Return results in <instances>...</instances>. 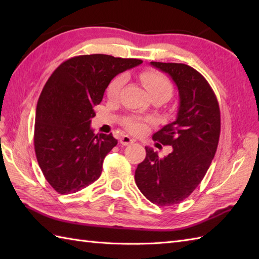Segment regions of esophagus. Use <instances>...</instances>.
I'll return each mask as SVG.
<instances>
[{
  "mask_svg": "<svg viewBox=\"0 0 259 259\" xmlns=\"http://www.w3.org/2000/svg\"><path fill=\"white\" fill-rule=\"evenodd\" d=\"M134 141L135 140L133 138H130L129 136H122L120 138V144L122 146H129L131 144H134Z\"/></svg>",
  "mask_w": 259,
  "mask_h": 259,
  "instance_id": "1",
  "label": "esophagus"
}]
</instances>
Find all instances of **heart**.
Listing matches in <instances>:
<instances>
[{
    "label": "heart",
    "mask_w": 259,
    "mask_h": 259,
    "mask_svg": "<svg viewBox=\"0 0 259 259\" xmlns=\"http://www.w3.org/2000/svg\"><path fill=\"white\" fill-rule=\"evenodd\" d=\"M140 79L149 95L153 92H160L168 98L170 96V93H171V84H170L169 80L160 73L152 72V71H147V72H144L140 75ZM124 81L125 76L123 74H119L110 82L107 90L108 97L110 99H115L119 96V92L121 90V88L124 84ZM124 125L126 129L131 131V133L140 134L145 131L147 123L145 120L133 118L126 120L124 122Z\"/></svg>",
    "instance_id": "obj_1"
}]
</instances>
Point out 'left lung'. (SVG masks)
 Masks as SVG:
<instances>
[{"instance_id": "left-lung-1", "label": "left lung", "mask_w": 259, "mask_h": 259, "mask_svg": "<svg viewBox=\"0 0 259 259\" xmlns=\"http://www.w3.org/2000/svg\"><path fill=\"white\" fill-rule=\"evenodd\" d=\"M170 76L178 90L179 104L175 121L152 138L172 147L159 158L146 147L145 160L136 169L139 190L158 206H171L186 199L205 177L217 150L221 112L216 96L203 76L183 63L150 62Z\"/></svg>"}]
</instances>
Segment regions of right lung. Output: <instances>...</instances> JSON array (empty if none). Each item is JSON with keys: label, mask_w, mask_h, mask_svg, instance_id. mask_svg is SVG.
<instances>
[{"label": "right lung", "mask_w": 259, "mask_h": 259, "mask_svg": "<svg viewBox=\"0 0 259 259\" xmlns=\"http://www.w3.org/2000/svg\"><path fill=\"white\" fill-rule=\"evenodd\" d=\"M141 60L90 54L69 59L51 74L38 98L35 155L43 175L59 194H73L95 183L104 158L117 146L91 128L95 108L109 83Z\"/></svg>", "instance_id": "1"}]
</instances>
